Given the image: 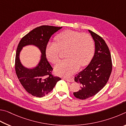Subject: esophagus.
Returning a JSON list of instances; mask_svg holds the SVG:
<instances>
[{
  "label": "esophagus",
  "instance_id": "obj_1",
  "mask_svg": "<svg viewBox=\"0 0 126 126\" xmlns=\"http://www.w3.org/2000/svg\"><path fill=\"white\" fill-rule=\"evenodd\" d=\"M65 80L67 81H69V82H74V79L73 78H66L65 79Z\"/></svg>",
  "mask_w": 126,
  "mask_h": 126
}]
</instances>
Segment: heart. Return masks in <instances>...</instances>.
I'll return each mask as SVG.
<instances>
[{"label": "heart", "instance_id": "obj_1", "mask_svg": "<svg viewBox=\"0 0 126 126\" xmlns=\"http://www.w3.org/2000/svg\"><path fill=\"white\" fill-rule=\"evenodd\" d=\"M55 43H48L45 53L48 60L55 63L60 60L61 50H66L67 59L59 62L55 67L56 73L69 76L80 67L87 65L93 57L94 44L89 34L73 30H66L55 37Z\"/></svg>", "mask_w": 126, "mask_h": 126}]
</instances>
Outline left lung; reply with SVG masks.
Masks as SVG:
<instances>
[{"mask_svg": "<svg viewBox=\"0 0 126 126\" xmlns=\"http://www.w3.org/2000/svg\"><path fill=\"white\" fill-rule=\"evenodd\" d=\"M95 44L94 56L89 65L76 74L75 81L80 84L79 91L74 96L85 100L95 95L106 85L112 69L111 53L104 40L96 33L89 30Z\"/></svg>", "mask_w": 126, "mask_h": 126, "instance_id": "obj_1", "label": "left lung"}]
</instances>
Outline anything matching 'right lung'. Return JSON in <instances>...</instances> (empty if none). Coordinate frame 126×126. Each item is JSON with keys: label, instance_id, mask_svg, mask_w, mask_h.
<instances>
[{"label": "right lung", "instance_id": "obj_1", "mask_svg": "<svg viewBox=\"0 0 126 126\" xmlns=\"http://www.w3.org/2000/svg\"><path fill=\"white\" fill-rule=\"evenodd\" d=\"M62 27L42 25L35 28L20 41L15 55V69L21 85L32 95L42 97L52 91L59 77L52 75L53 69L46 57L45 48L51 36ZM32 45L38 47L42 52L41 59L36 67L28 69L21 64L19 52L23 47Z\"/></svg>", "mask_w": 126, "mask_h": 126}]
</instances>
